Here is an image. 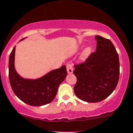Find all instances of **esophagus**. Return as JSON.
Here are the masks:
<instances>
[{
	"label": "esophagus",
	"instance_id": "esophagus-1",
	"mask_svg": "<svg viewBox=\"0 0 133 133\" xmlns=\"http://www.w3.org/2000/svg\"><path fill=\"white\" fill-rule=\"evenodd\" d=\"M66 70H67V73L68 74H72L73 73V70H74V68H73L72 65L71 64H68L66 65Z\"/></svg>",
	"mask_w": 133,
	"mask_h": 133
}]
</instances>
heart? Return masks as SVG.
Listing matches in <instances>:
<instances>
[{
	"label": "heart",
	"instance_id": "1",
	"mask_svg": "<svg viewBox=\"0 0 133 133\" xmlns=\"http://www.w3.org/2000/svg\"><path fill=\"white\" fill-rule=\"evenodd\" d=\"M91 52H92V49H91L90 47L86 48L83 51L82 54V58H87L90 55Z\"/></svg>",
	"mask_w": 133,
	"mask_h": 133
}]
</instances>
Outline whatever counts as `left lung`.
<instances>
[{"label":"left lung","mask_w":133,"mask_h":133,"mask_svg":"<svg viewBox=\"0 0 133 133\" xmlns=\"http://www.w3.org/2000/svg\"><path fill=\"white\" fill-rule=\"evenodd\" d=\"M96 51L82 63L75 65L77 77L74 92L78 99L98 102L106 99L116 89L119 78V56L108 39L95 36Z\"/></svg>","instance_id":"8db88e82"}]
</instances>
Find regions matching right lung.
<instances>
[{
    "instance_id": "right-lung-1",
    "label": "right lung",
    "mask_w": 133,
    "mask_h": 133,
    "mask_svg": "<svg viewBox=\"0 0 133 133\" xmlns=\"http://www.w3.org/2000/svg\"><path fill=\"white\" fill-rule=\"evenodd\" d=\"M15 51L16 47H14L9 56V77L12 89L16 96L32 106H41L52 102L57 94L59 85L67 75L66 66L63 65L39 78H24L15 69Z\"/></svg>"
}]
</instances>
